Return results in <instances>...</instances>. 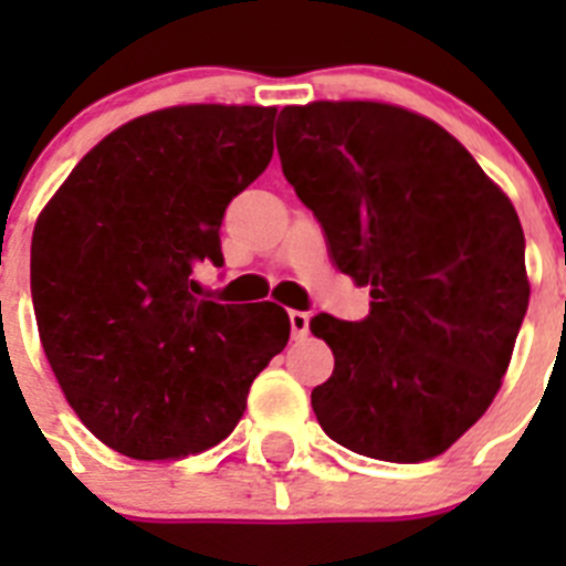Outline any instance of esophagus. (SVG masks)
<instances>
[{"label": "esophagus", "instance_id": "obj_1", "mask_svg": "<svg viewBox=\"0 0 566 566\" xmlns=\"http://www.w3.org/2000/svg\"><path fill=\"white\" fill-rule=\"evenodd\" d=\"M289 323H292V337L300 339L308 334V314L306 312H289Z\"/></svg>", "mask_w": 566, "mask_h": 566}]
</instances>
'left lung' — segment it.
I'll return each instance as SVG.
<instances>
[{
    "label": "left lung",
    "mask_w": 566,
    "mask_h": 566,
    "mask_svg": "<svg viewBox=\"0 0 566 566\" xmlns=\"http://www.w3.org/2000/svg\"><path fill=\"white\" fill-rule=\"evenodd\" d=\"M277 153L337 269L374 297L359 323L312 317L334 352L317 422L363 457H439L490 408L527 314L516 209L448 129L391 104L283 107Z\"/></svg>",
    "instance_id": "obj_1"
}]
</instances>
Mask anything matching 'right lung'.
I'll return each instance as SVG.
<instances>
[{
	"mask_svg": "<svg viewBox=\"0 0 566 566\" xmlns=\"http://www.w3.org/2000/svg\"><path fill=\"white\" fill-rule=\"evenodd\" d=\"M274 107L142 115L84 155L39 214L30 294L48 363L93 437L133 459L227 439L289 343L277 303L223 306L192 280L223 266L229 201L272 161Z\"/></svg>",
	"mask_w": 566,
	"mask_h": 566,
	"instance_id": "right-lung-1",
	"label": "right lung"
}]
</instances>
